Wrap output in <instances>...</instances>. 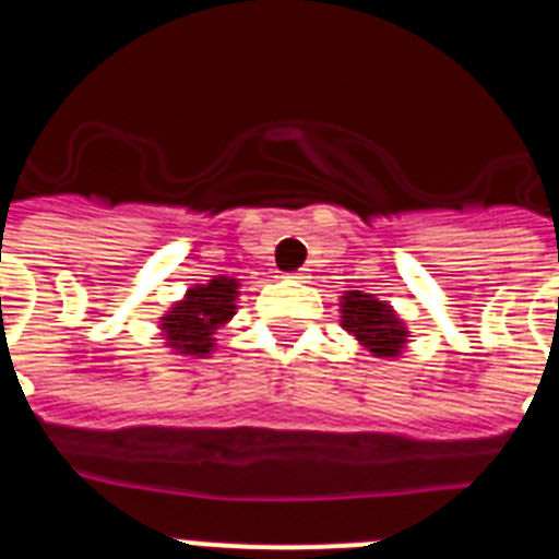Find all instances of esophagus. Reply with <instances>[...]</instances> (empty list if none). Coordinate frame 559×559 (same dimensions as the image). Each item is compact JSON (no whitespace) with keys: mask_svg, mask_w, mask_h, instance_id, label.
Instances as JSON below:
<instances>
[{"mask_svg":"<svg viewBox=\"0 0 559 559\" xmlns=\"http://www.w3.org/2000/svg\"><path fill=\"white\" fill-rule=\"evenodd\" d=\"M288 280H296V283H308L310 276H308V271H294V274H288Z\"/></svg>","mask_w":559,"mask_h":559,"instance_id":"esophagus-1","label":"esophagus"}]
</instances>
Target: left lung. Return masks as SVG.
Here are the masks:
<instances>
[{
	"label": "left lung",
	"mask_w": 559,
	"mask_h": 559,
	"mask_svg": "<svg viewBox=\"0 0 559 559\" xmlns=\"http://www.w3.org/2000/svg\"><path fill=\"white\" fill-rule=\"evenodd\" d=\"M341 328L374 355V358H397L406 347L408 330L386 302H378L372 294L347 290L341 296Z\"/></svg>",
	"instance_id": "obj_1"
}]
</instances>
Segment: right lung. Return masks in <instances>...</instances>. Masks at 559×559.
Listing matches in <instances>:
<instances>
[{
    "label": "right lung",
    "instance_id": "obj_1",
    "mask_svg": "<svg viewBox=\"0 0 559 559\" xmlns=\"http://www.w3.org/2000/svg\"><path fill=\"white\" fill-rule=\"evenodd\" d=\"M237 294V280L231 276H215L206 285L187 290L185 299L162 316L159 328L167 347L192 358H206L215 347V330L235 316Z\"/></svg>",
    "mask_w": 559,
    "mask_h": 559
}]
</instances>
